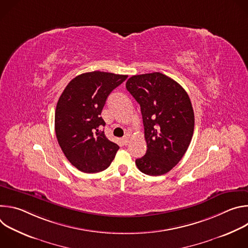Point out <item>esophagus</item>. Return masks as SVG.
I'll return each instance as SVG.
<instances>
[{
	"label": "esophagus",
	"instance_id": "1",
	"mask_svg": "<svg viewBox=\"0 0 248 248\" xmlns=\"http://www.w3.org/2000/svg\"><path fill=\"white\" fill-rule=\"evenodd\" d=\"M122 140H123V143H124V145H127V144H128V142H129V134L124 135V138H123Z\"/></svg>",
	"mask_w": 248,
	"mask_h": 248
}]
</instances>
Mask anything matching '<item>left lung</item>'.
<instances>
[{"mask_svg":"<svg viewBox=\"0 0 248 248\" xmlns=\"http://www.w3.org/2000/svg\"><path fill=\"white\" fill-rule=\"evenodd\" d=\"M125 87L140 105L147 143L145 155L135 164L145 174H164L190 144L194 130L190 99L178 82L161 73L133 76Z\"/></svg>","mask_w":248,"mask_h":248,"instance_id":"obj_1","label":"left lung"}]
</instances>
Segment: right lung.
<instances>
[{"instance_id": "right-lung-1", "label": "right lung", "mask_w": 248, "mask_h": 248, "mask_svg": "<svg viewBox=\"0 0 248 248\" xmlns=\"http://www.w3.org/2000/svg\"><path fill=\"white\" fill-rule=\"evenodd\" d=\"M127 76L91 72L78 76L62 91L56 108L55 130L60 147L73 166L93 173L107 169L119 145L106 137L100 116L110 93Z\"/></svg>"}]
</instances>
